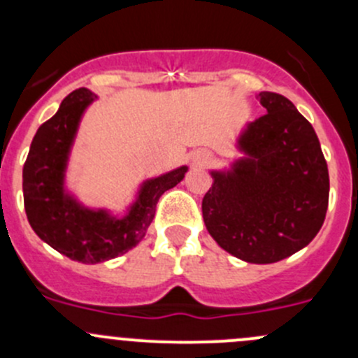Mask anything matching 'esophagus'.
<instances>
[{
  "mask_svg": "<svg viewBox=\"0 0 358 358\" xmlns=\"http://www.w3.org/2000/svg\"><path fill=\"white\" fill-rule=\"evenodd\" d=\"M192 162L194 164H199V166L209 164V162H211V154H209L208 150H197V152H194Z\"/></svg>",
  "mask_w": 358,
  "mask_h": 358,
  "instance_id": "1",
  "label": "esophagus"
}]
</instances>
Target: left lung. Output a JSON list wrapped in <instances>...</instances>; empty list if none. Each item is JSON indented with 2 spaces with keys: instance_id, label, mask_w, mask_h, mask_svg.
Listing matches in <instances>:
<instances>
[{
  "instance_id": "1",
  "label": "left lung",
  "mask_w": 358,
  "mask_h": 358,
  "mask_svg": "<svg viewBox=\"0 0 358 358\" xmlns=\"http://www.w3.org/2000/svg\"><path fill=\"white\" fill-rule=\"evenodd\" d=\"M266 114L248 121L236 138L239 156L209 169L202 199L209 236L236 258L275 263L308 246L329 202V171L313 126L291 100L262 92Z\"/></svg>"
}]
</instances>
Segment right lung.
<instances>
[{
    "label": "right lung",
    "mask_w": 358,
    "mask_h": 358,
    "mask_svg": "<svg viewBox=\"0 0 358 358\" xmlns=\"http://www.w3.org/2000/svg\"><path fill=\"white\" fill-rule=\"evenodd\" d=\"M99 96L88 88L67 95L39 126L22 171L25 215L36 236L79 263H102L133 249L145 237L159 197L183 180L189 166L147 178L122 211L86 206L69 189L67 173L79 126Z\"/></svg>",
    "instance_id": "1"
}]
</instances>
